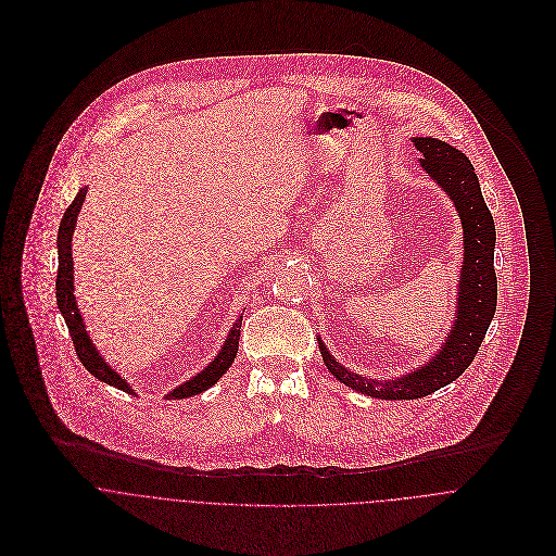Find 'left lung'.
<instances>
[{"label": "left lung", "mask_w": 556, "mask_h": 556, "mask_svg": "<svg viewBox=\"0 0 556 556\" xmlns=\"http://www.w3.org/2000/svg\"><path fill=\"white\" fill-rule=\"evenodd\" d=\"M421 154V166L452 197L465 229V265L460 274L456 327L441 353L421 370L397 381H368L342 368L318 342L327 370L344 386L383 400L424 397L456 381L476 359L481 340L496 311V274H494V220L483 203L476 168L471 160L456 148L437 139H413Z\"/></svg>", "instance_id": "1"}]
</instances>
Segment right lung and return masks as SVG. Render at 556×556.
I'll list each match as a JSON object with an SVG mask.
<instances>
[{"label": "right lung", "instance_id": "add662e5", "mask_svg": "<svg viewBox=\"0 0 556 556\" xmlns=\"http://www.w3.org/2000/svg\"><path fill=\"white\" fill-rule=\"evenodd\" d=\"M85 194H87V188H80L79 194L75 197V201L68 205L62 223H60V233H58V254H60V267H58V280H55V295H58V306H60V313L68 325V331H71V338H73V344H75V351H77V357L80 359V364L100 381L122 390V392H128L132 394L130 386L115 372L111 370L104 359L98 355V351L93 349L87 331H85V325H83V318L79 315V308H77V302H75V282H73V252H71V239H73V231H75V225H77V216H79L80 205L85 201ZM239 329H241V317L238 318V323L233 325L220 355L201 372L197 375L194 379H190L188 383L179 386L177 390H173L168 396L179 400V397L197 396L205 390H210L214 383H218V379L229 370V366L233 364L236 355H238L239 344Z\"/></svg>", "mask_w": 556, "mask_h": 556}]
</instances>
